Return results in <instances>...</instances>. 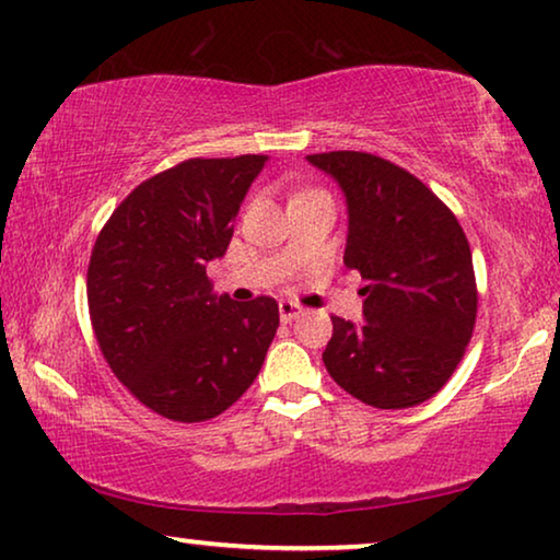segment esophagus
I'll return each instance as SVG.
<instances>
[{"instance_id":"1","label":"esophagus","mask_w":560,"mask_h":560,"mask_svg":"<svg viewBox=\"0 0 560 560\" xmlns=\"http://www.w3.org/2000/svg\"><path fill=\"white\" fill-rule=\"evenodd\" d=\"M299 312H302V306H299V304H294V302H279V317H281V322L296 319Z\"/></svg>"}]
</instances>
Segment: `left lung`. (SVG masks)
<instances>
[{
  "label": "left lung",
  "instance_id": "1",
  "mask_svg": "<svg viewBox=\"0 0 560 560\" xmlns=\"http://www.w3.org/2000/svg\"><path fill=\"white\" fill-rule=\"evenodd\" d=\"M348 198L345 266L368 287L360 327L332 317L327 373L373 408H411L444 388L477 322V281L459 220L419 177L368 152L306 156Z\"/></svg>",
  "mask_w": 560,
  "mask_h": 560
}]
</instances>
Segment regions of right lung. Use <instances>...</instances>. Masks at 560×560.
Instances as JSON below:
<instances>
[{"mask_svg":"<svg viewBox=\"0 0 560 560\" xmlns=\"http://www.w3.org/2000/svg\"><path fill=\"white\" fill-rule=\"evenodd\" d=\"M266 160L179 162L133 187L93 243L89 312L98 348L126 390L170 421L228 411L277 335V299L215 296L205 271L225 254Z\"/></svg>","mask_w":560,"mask_h":560,"instance_id":"obj_1","label":"right lung"}]
</instances>
